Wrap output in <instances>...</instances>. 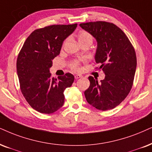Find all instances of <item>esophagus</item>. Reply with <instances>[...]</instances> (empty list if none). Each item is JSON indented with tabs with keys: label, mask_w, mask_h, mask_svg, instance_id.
I'll use <instances>...</instances> for the list:
<instances>
[{
	"label": "esophagus",
	"mask_w": 152,
	"mask_h": 152,
	"mask_svg": "<svg viewBox=\"0 0 152 152\" xmlns=\"http://www.w3.org/2000/svg\"><path fill=\"white\" fill-rule=\"evenodd\" d=\"M81 77H82V76L80 74H76V75H75V78H76V79H78V78H80Z\"/></svg>",
	"instance_id": "esophagus-1"
}]
</instances>
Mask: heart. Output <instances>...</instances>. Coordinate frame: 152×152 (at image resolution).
<instances>
[{"label": "heart", "instance_id": "obj_1", "mask_svg": "<svg viewBox=\"0 0 152 152\" xmlns=\"http://www.w3.org/2000/svg\"><path fill=\"white\" fill-rule=\"evenodd\" d=\"M78 39L80 43H92V42L93 41V38L91 34L88 33L87 31H80L78 35ZM70 67L72 69L76 72H78L80 69V62L78 60H74L70 63Z\"/></svg>", "mask_w": 152, "mask_h": 152}]
</instances>
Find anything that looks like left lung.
<instances>
[{"label": "left lung", "mask_w": 152, "mask_h": 152, "mask_svg": "<svg viewBox=\"0 0 152 152\" xmlns=\"http://www.w3.org/2000/svg\"><path fill=\"white\" fill-rule=\"evenodd\" d=\"M97 41L95 62L105 74L97 81L89 76L90 84L86 90V99L90 105L102 111L112 109L126 99L133 84L137 57L127 36L116 25L97 21L80 24Z\"/></svg>", "instance_id": "8db88e82"}]
</instances>
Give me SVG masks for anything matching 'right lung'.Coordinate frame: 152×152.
Returning a JSON list of instances; mask_svg holds the SVG:
<instances>
[{
  "instance_id": "add662e5",
  "label": "right lung",
  "mask_w": 152,
  "mask_h": 152,
  "mask_svg": "<svg viewBox=\"0 0 152 152\" xmlns=\"http://www.w3.org/2000/svg\"><path fill=\"white\" fill-rule=\"evenodd\" d=\"M77 24H54L34 31L25 41L17 59L20 90L28 104L42 114H53L64 103V92L74 83L70 73L55 78L50 68L60 53L63 41Z\"/></svg>"
}]
</instances>
